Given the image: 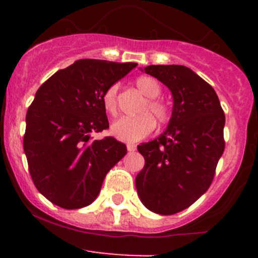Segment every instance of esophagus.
<instances>
[{
  "label": "esophagus",
  "instance_id": "34e87169",
  "mask_svg": "<svg viewBox=\"0 0 258 258\" xmlns=\"http://www.w3.org/2000/svg\"><path fill=\"white\" fill-rule=\"evenodd\" d=\"M126 149H127V151H129V152H134V151H136L137 147L134 145H126Z\"/></svg>",
  "mask_w": 258,
  "mask_h": 258
}]
</instances>
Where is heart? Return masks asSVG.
Segmentation results:
<instances>
[{"mask_svg": "<svg viewBox=\"0 0 258 258\" xmlns=\"http://www.w3.org/2000/svg\"><path fill=\"white\" fill-rule=\"evenodd\" d=\"M136 85L143 95L149 98L141 108V112L143 113L118 118L111 125L112 136L118 141L127 143L138 142L152 133L156 126L155 118L152 116L153 114L160 124H166L170 117L169 107L160 99H157L161 93V86L156 79L151 76H141L137 79ZM117 89L118 86L116 84L111 85L102 97V103L106 112L112 116L117 115ZM145 110H150L153 114L145 113Z\"/></svg>", "mask_w": 258, "mask_h": 258, "instance_id": "heart-1", "label": "heart"}]
</instances>
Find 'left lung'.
<instances>
[{"instance_id": "8db88e82", "label": "left lung", "mask_w": 258, "mask_h": 258, "mask_svg": "<svg viewBox=\"0 0 258 258\" xmlns=\"http://www.w3.org/2000/svg\"><path fill=\"white\" fill-rule=\"evenodd\" d=\"M142 71L169 89L173 108L165 131L138 146L145 166L136 187L146 208L168 216L188 208L211 186L225 150V113L214 89L190 68L149 66Z\"/></svg>"}]
</instances>
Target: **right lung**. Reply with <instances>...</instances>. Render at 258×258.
<instances>
[{"label": "right lung", "mask_w": 258, "mask_h": 258, "mask_svg": "<svg viewBox=\"0 0 258 258\" xmlns=\"http://www.w3.org/2000/svg\"><path fill=\"white\" fill-rule=\"evenodd\" d=\"M137 66L80 59L46 80L26 116L24 152L33 183L64 209L92 204L108 170L126 154L113 137L92 141L108 127L102 97Z\"/></svg>", "instance_id": "right-lung-1"}]
</instances>
